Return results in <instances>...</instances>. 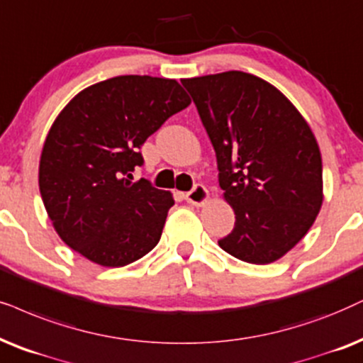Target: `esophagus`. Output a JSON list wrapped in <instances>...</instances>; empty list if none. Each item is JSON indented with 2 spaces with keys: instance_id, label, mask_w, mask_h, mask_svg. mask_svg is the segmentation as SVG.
I'll return each mask as SVG.
<instances>
[{
  "instance_id": "1",
  "label": "esophagus",
  "mask_w": 363,
  "mask_h": 363,
  "mask_svg": "<svg viewBox=\"0 0 363 363\" xmlns=\"http://www.w3.org/2000/svg\"><path fill=\"white\" fill-rule=\"evenodd\" d=\"M208 196H210L208 190H206L203 185H195V186H193L191 191L186 193L185 199H186L188 203H191L195 206H201V205H205L206 201H208Z\"/></svg>"
}]
</instances>
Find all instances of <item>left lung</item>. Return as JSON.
Segmentation results:
<instances>
[{
    "label": "left lung",
    "mask_w": 363,
    "mask_h": 363,
    "mask_svg": "<svg viewBox=\"0 0 363 363\" xmlns=\"http://www.w3.org/2000/svg\"><path fill=\"white\" fill-rule=\"evenodd\" d=\"M216 153L235 228L218 245L267 265L302 240L323 201L322 155L312 128L280 89L255 74L182 79Z\"/></svg>",
    "instance_id": "1"
}]
</instances>
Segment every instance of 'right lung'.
<instances>
[{
	"label": "right lung",
	"mask_w": 363,
	"mask_h": 363,
	"mask_svg": "<svg viewBox=\"0 0 363 363\" xmlns=\"http://www.w3.org/2000/svg\"><path fill=\"white\" fill-rule=\"evenodd\" d=\"M191 100L177 79L125 74L79 91L46 135L40 193L60 238L101 267H125L162 237L170 191L133 180L140 148Z\"/></svg>",
	"instance_id": "right-lung-1"
}]
</instances>
